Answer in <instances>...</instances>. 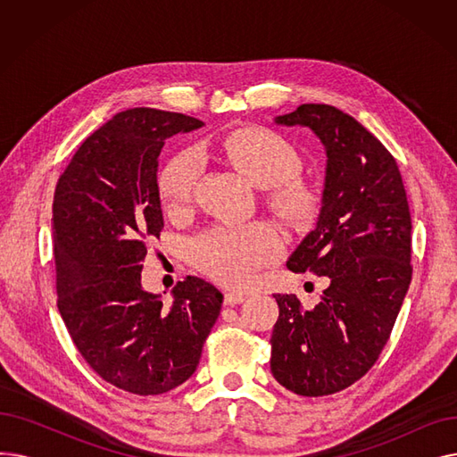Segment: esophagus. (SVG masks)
I'll list each match as a JSON object with an SVG mask.
<instances>
[{"label":"esophagus","mask_w":457,"mask_h":457,"mask_svg":"<svg viewBox=\"0 0 457 457\" xmlns=\"http://www.w3.org/2000/svg\"><path fill=\"white\" fill-rule=\"evenodd\" d=\"M246 300V295L245 293H235V291H229V293H226V296H224V303L226 305H237V303H241V302H245Z\"/></svg>","instance_id":"obj_1"}]
</instances>
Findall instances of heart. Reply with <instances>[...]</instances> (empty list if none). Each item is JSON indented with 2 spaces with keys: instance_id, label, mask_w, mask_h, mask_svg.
Listing matches in <instances>:
<instances>
[{
  "instance_id": "obj_1",
  "label": "heart",
  "mask_w": 457,
  "mask_h": 457,
  "mask_svg": "<svg viewBox=\"0 0 457 457\" xmlns=\"http://www.w3.org/2000/svg\"><path fill=\"white\" fill-rule=\"evenodd\" d=\"M214 148L250 183L265 188V202L289 226L307 224L319 207L313 185L298 176L302 159L293 144L262 128H241L224 133ZM195 154H179L164 166L159 196L166 211L188 209L198 179ZM281 250L278 231L265 222L246 226H216L190 243L195 265L231 287L250 285L257 272L272 262Z\"/></svg>"
}]
</instances>
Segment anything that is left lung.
I'll return each mask as SVG.
<instances>
[{
	"label": "left lung",
	"mask_w": 457,
	"mask_h": 457,
	"mask_svg": "<svg viewBox=\"0 0 457 457\" xmlns=\"http://www.w3.org/2000/svg\"><path fill=\"white\" fill-rule=\"evenodd\" d=\"M276 124L309 128L324 144L319 222L287 267L326 276L328 289L311 311L274 295L270 370L285 389L324 396L363 378L389 341L413 274L410 204L395 157L353 116L303 104Z\"/></svg>",
	"instance_id": "obj_1"
}]
</instances>
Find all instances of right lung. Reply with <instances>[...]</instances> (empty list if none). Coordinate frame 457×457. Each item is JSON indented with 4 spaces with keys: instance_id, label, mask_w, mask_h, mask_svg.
Returning a JSON list of instances; mask_svg holds the SVG:
<instances>
[{
    "instance_id": "right-lung-1",
    "label": "right lung",
    "mask_w": 457,
    "mask_h": 457,
    "mask_svg": "<svg viewBox=\"0 0 457 457\" xmlns=\"http://www.w3.org/2000/svg\"><path fill=\"white\" fill-rule=\"evenodd\" d=\"M202 126L148 107L118 112L81 144L55 187L59 313L92 370L140 396L195 374L224 300L196 276L178 281L170 305L140 285L148 238L164 226L159 154L166 138Z\"/></svg>"
}]
</instances>
